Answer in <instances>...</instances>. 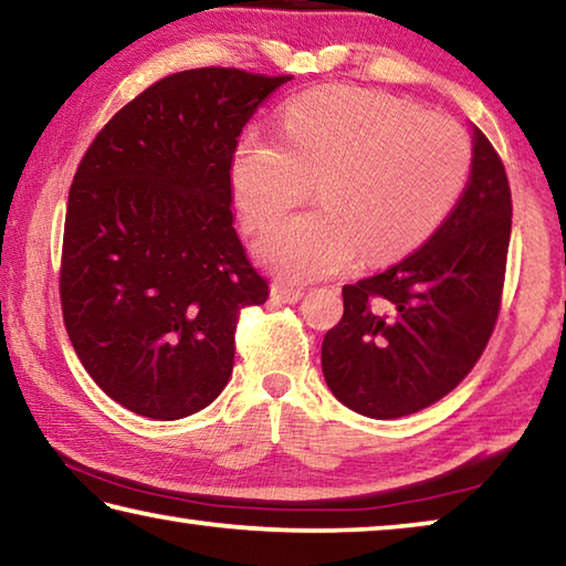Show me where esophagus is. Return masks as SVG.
Instances as JSON below:
<instances>
[{
	"instance_id": "34e87169",
	"label": "esophagus",
	"mask_w": 566,
	"mask_h": 566,
	"mask_svg": "<svg viewBox=\"0 0 566 566\" xmlns=\"http://www.w3.org/2000/svg\"><path fill=\"white\" fill-rule=\"evenodd\" d=\"M272 296L276 302L282 304H294L300 302L304 296V290H300V286H286V284H274L272 286Z\"/></svg>"
}]
</instances>
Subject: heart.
Returning a JSON list of instances; mask_svg holds the SVG:
<instances>
[{
	"instance_id": "b5f03b06",
	"label": "heart",
	"mask_w": 566,
	"mask_h": 566,
	"mask_svg": "<svg viewBox=\"0 0 566 566\" xmlns=\"http://www.w3.org/2000/svg\"><path fill=\"white\" fill-rule=\"evenodd\" d=\"M284 139L247 132L234 149L232 187L249 229H264L256 256L290 282L347 270L357 256L385 262L419 247L452 212L472 149L452 119L421 114L389 94L327 87L284 109Z\"/></svg>"
}]
</instances>
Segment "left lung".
Here are the masks:
<instances>
[{
    "mask_svg": "<svg viewBox=\"0 0 566 566\" xmlns=\"http://www.w3.org/2000/svg\"><path fill=\"white\" fill-rule=\"evenodd\" d=\"M472 171L442 227L407 260L344 284L324 334L322 371L344 407L397 419L449 395L490 342L500 314L512 191L500 155L472 127Z\"/></svg>",
    "mask_w": 566,
    "mask_h": 566,
    "instance_id": "obj_1",
    "label": "left lung"
}]
</instances>
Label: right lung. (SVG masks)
<instances>
[{
  "mask_svg": "<svg viewBox=\"0 0 566 566\" xmlns=\"http://www.w3.org/2000/svg\"><path fill=\"white\" fill-rule=\"evenodd\" d=\"M290 76L169 74L104 124L76 169L60 294L76 357L134 415L205 409L234 367L244 306L270 284L232 217L237 137Z\"/></svg>",
  "mask_w": 566,
  "mask_h": 566,
  "instance_id": "add662e5",
  "label": "right lung"
}]
</instances>
